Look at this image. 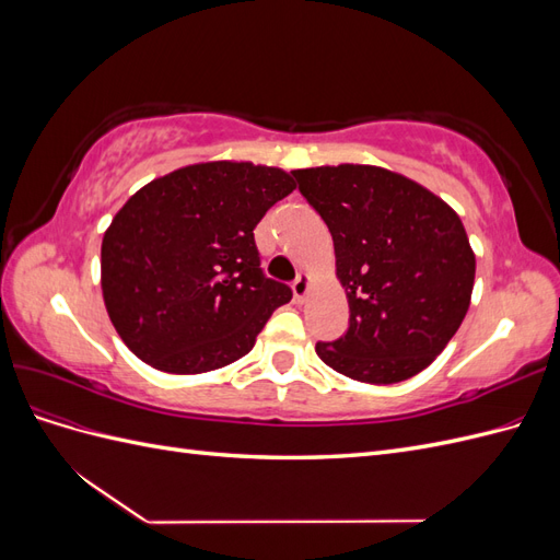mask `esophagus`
Listing matches in <instances>:
<instances>
[{
  "label": "esophagus",
  "mask_w": 560,
  "mask_h": 560,
  "mask_svg": "<svg viewBox=\"0 0 560 560\" xmlns=\"http://www.w3.org/2000/svg\"><path fill=\"white\" fill-rule=\"evenodd\" d=\"M292 290H294V299L301 303L308 294V276L306 273H299L296 280L292 282Z\"/></svg>",
  "instance_id": "esophagus-1"
}]
</instances>
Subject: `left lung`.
<instances>
[{
	"label": "left lung",
	"mask_w": 560,
	"mask_h": 560,
	"mask_svg": "<svg viewBox=\"0 0 560 560\" xmlns=\"http://www.w3.org/2000/svg\"><path fill=\"white\" fill-rule=\"evenodd\" d=\"M325 219L348 292V331L317 343L319 360L352 381L416 376L446 348L469 308L474 254L442 198L374 165L292 171Z\"/></svg>",
	"instance_id": "1"
}]
</instances>
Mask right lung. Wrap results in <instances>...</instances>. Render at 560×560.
<instances>
[{
    "label": "right lung",
    "mask_w": 560,
    "mask_h": 560,
    "mask_svg": "<svg viewBox=\"0 0 560 560\" xmlns=\"http://www.w3.org/2000/svg\"><path fill=\"white\" fill-rule=\"evenodd\" d=\"M294 191L280 167L198 163L149 182L103 238L112 325L142 362L202 374L241 360L290 284L266 278L254 229Z\"/></svg>",
    "instance_id": "1"
}]
</instances>
